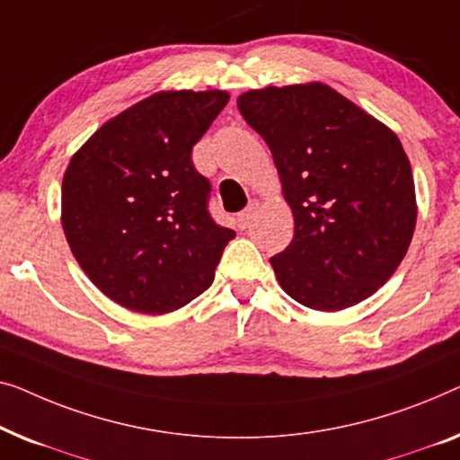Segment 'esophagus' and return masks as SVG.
Masks as SVG:
<instances>
[{"label": "esophagus", "mask_w": 460, "mask_h": 460, "mask_svg": "<svg viewBox=\"0 0 460 460\" xmlns=\"http://www.w3.org/2000/svg\"><path fill=\"white\" fill-rule=\"evenodd\" d=\"M256 208H258V204L252 202V204H248V208L239 212L237 218H235V225H237V229H248V227H250L252 218H254V215H256Z\"/></svg>", "instance_id": "obj_1"}]
</instances>
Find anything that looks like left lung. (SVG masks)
Instances as JSON below:
<instances>
[{
    "label": "left lung",
    "instance_id": "obj_1",
    "mask_svg": "<svg viewBox=\"0 0 460 460\" xmlns=\"http://www.w3.org/2000/svg\"><path fill=\"white\" fill-rule=\"evenodd\" d=\"M267 141L294 239L270 258L296 302L335 313L377 292L409 250L415 181L392 128L323 83L252 89L237 98Z\"/></svg>",
    "mask_w": 460,
    "mask_h": 460
}]
</instances>
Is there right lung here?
Returning a JSON list of instances; mask_svg holds the SVG:
<instances>
[{
	"mask_svg": "<svg viewBox=\"0 0 460 460\" xmlns=\"http://www.w3.org/2000/svg\"><path fill=\"white\" fill-rule=\"evenodd\" d=\"M229 93L158 92L102 125L70 158L62 229L76 262L110 300L172 313L206 292L235 231L212 221L210 181L193 146Z\"/></svg>",
	"mask_w": 460,
	"mask_h": 460,
	"instance_id": "1",
	"label": "right lung"
}]
</instances>
